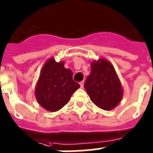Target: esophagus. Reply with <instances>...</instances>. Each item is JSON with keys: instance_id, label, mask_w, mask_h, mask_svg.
I'll return each mask as SVG.
<instances>
[{"instance_id": "34e87169", "label": "esophagus", "mask_w": 153, "mask_h": 153, "mask_svg": "<svg viewBox=\"0 0 153 153\" xmlns=\"http://www.w3.org/2000/svg\"><path fill=\"white\" fill-rule=\"evenodd\" d=\"M84 81L79 82V85H80V88H84Z\"/></svg>"}]
</instances>
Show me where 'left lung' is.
Returning <instances> with one entry per match:
<instances>
[{"label": "left lung", "mask_w": 153, "mask_h": 153, "mask_svg": "<svg viewBox=\"0 0 153 153\" xmlns=\"http://www.w3.org/2000/svg\"><path fill=\"white\" fill-rule=\"evenodd\" d=\"M84 88L91 100L104 110L113 109L123 97V88L113 65L104 59L92 62Z\"/></svg>", "instance_id": "left-lung-1"}]
</instances>
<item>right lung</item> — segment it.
<instances>
[{"mask_svg": "<svg viewBox=\"0 0 153 153\" xmlns=\"http://www.w3.org/2000/svg\"><path fill=\"white\" fill-rule=\"evenodd\" d=\"M64 64V62H55L54 58L49 59L41 69L35 88L38 103L50 112L61 109L79 88V84L73 79V72L65 69Z\"/></svg>", "mask_w": 153, "mask_h": 153, "instance_id": "add662e5", "label": "right lung"}]
</instances>
